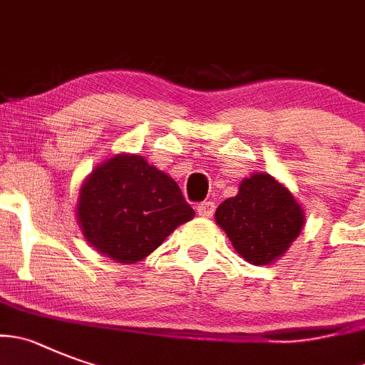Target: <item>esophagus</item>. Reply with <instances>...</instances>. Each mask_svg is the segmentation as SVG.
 <instances>
[{
	"label": "esophagus",
	"instance_id": "obj_1",
	"mask_svg": "<svg viewBox=\"0 0 365 365\" xmlns=\"http://www.w3.org/2000/svg\"><path fill=\"white\" fill-rule=\"evenodd\" d=\"M197 212H199L200 217H212L215 213V202L213 200H205L197 206Z\"/></svg>",
	"mask_w": 365,
	"mask_h": 365
}]
</instances>
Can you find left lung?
<instances>
[{"label":"left lung","instance_id":"obj_1","mask_svg":"<svg viewBox=\"0 0 365 365\" xmlns=\"http://www.w3.org/2000/svg\"><path fill=\"white\" fill-rule=\"evenodd\" d=\"M215 220L248 262L262 266L279 259L299 237L304 212L293 195L267 173L240 182L239 193L217 208Z\"/></svg>","mask_w":365,"mask_h":365}]
</instances>
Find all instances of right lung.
Here are the masks:
<instances>
[{
  "instance_id": "right-lung-1",
  "label": "right lung",
  "mask_w": 365,
  "mask_h": 365,
  "mask_svg": "<svg viewBox=\"0 0 365 365\" xmlns=\"http://www.w3.org/2000/svg\"><path fill=\"white\" fill-rule=\"evenodd\" d=\"M195 212L173 179L139 155H115L81 188L79 224L98 252L133 264L159 248Z\"/></svg>"
}]
</instances>
